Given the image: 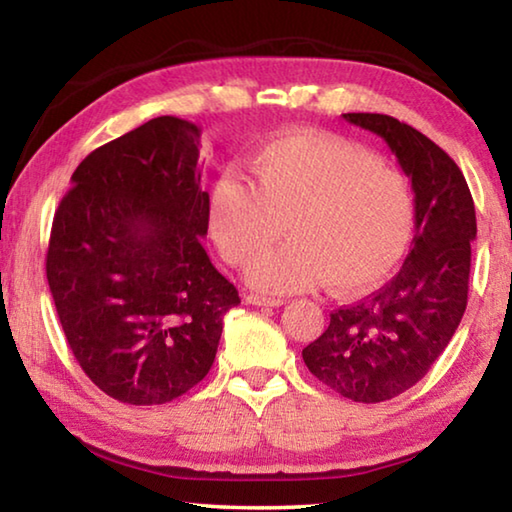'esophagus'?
Instances as JSON below:
<instances>
[{"label":"esophagus","instance_id":"esophagus-1","mask_svg":"<svg viewBox=\"0 0 512 512\" xmlns=\"http://www.w3.org/2000/svg\"><path fill=\"white\" fill-rule=\"evenodd\" d=\"M248 305L255 307H282L284 300L282 298H266V296H257V293H250V296L244 298Z\"/></svg>","mask_w":512,"mask_h":512}]
</instances>
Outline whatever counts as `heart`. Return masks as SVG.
<instances>
[{
    "label": "heart",
    "instance_id": "obj_1",
    "mask_svg": "<svg viewBox=\"0 0 512 512\" xmlns=\"http://www.w3.org/2000/svg\"><path fill=\"white\" fill-rule=\"evenodd\" d=\"M253 183L216 180L207 228L221 257L246 266L281 236L292 239L250 266L248 282L266 293L329 284L339 293L375 287L400 264L415 228V196L402 171L332 135L293 133L250 158Z\"/></svg>",
    "mask_w": 512,
    "mask_h": 512
}]
</instances>
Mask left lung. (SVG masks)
Here are the masks:
<instances>
[{"label": "left lung", "mask_w": 512, "mask_h": 512, "mask_svg": "<svg viewBox=\"0 0 512 512\" xmlns=\"http://www.w3.org/2000/svg\"><path fill=\"white\" fill-rule=\"evenodd\" d=\"M343 119L395 153L415 194V237L400 273L370 298L332 311L302 359L332 391L375 404L418 384L452 341L467 307L476 214L461 169L427 135L377 112Z\"/></svg>", "instance_id": "obj_1"}]
</instances>
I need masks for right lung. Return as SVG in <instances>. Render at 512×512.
Listing matches in <instances>:
<instances>
[{
    "label": "right lung",
    "mask_w": 512,
    "mask_h": 512,
    "mask_svg": "<svg viewBox=\"0 0 512 512\" xmlns=\"http://www.w3.org/2000/svg\"><path fill=\"white\" fill-rule=\"evenodd\" d=\"M201 128L155 117L72 173L47 250L69 350L103 393L167 404L210 372L235 284L203 248Z\"/></svg>",
    "instance_id": "obj_1"
}]
</instances>
